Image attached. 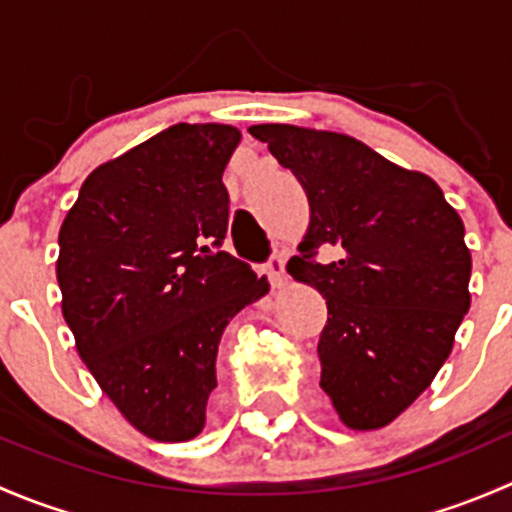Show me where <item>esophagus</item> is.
<instances>
[{
    "label": "esophagus",
    "mask_w": 512,
    "mask_h": 512,
    "mask_svg": "<svg viewBox=\"0 0 512 512\" xmlns=\"http://www.w3.org/2000/svg\"><path fill=\"white\" fill-rule=\"evenodd\" d=\"M285 262H287L285 252H275V255H272L270 260H267V265H265L267 277H270V285L275 287V289L285 287V282H287V275H285Z\"/></svg>",
    "instance_id": "34e87169"
}]
</instances>
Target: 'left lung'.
Segmentation results:
<instances>
[{
    "label": "left lung",
    "mask_w": 512,
    "mask_h": 512,
    "mask_svg": "<svg viewBox=\"0 0 512 512\" xmlns=\"http://www.w3.org/2000/svg\"><path fill=\"white\" fill-rule=\"evenodd\" d=\"M250 133L309 200L287 270L327 299L319 386L354 431L386 426L431 386L471 307L463 220L428 175L352 136L285 123Z\"/></svg>",
    "instance_id": "8db88e82"
}]
</instances>
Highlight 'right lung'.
I'll return each mask as SVG.
<instances>
[{
    "label": "right lung",
    "mask_w": 512,
    "mask_h": 512,
    "mask_svg": "<svg viewBox=\"0 0 512 512\" xmlns=\"http://www.w3.org/2000/svg\"><path fill=\"white\" fill-rule=\"evenodd\" d=\"M237 143L223 123H175L98 165L59 232L61 312L79 356L153 441L203 431L227 322L270 289L220 250Z\"/></svg>",
    "instance_id": "1"
}]
</instances>
